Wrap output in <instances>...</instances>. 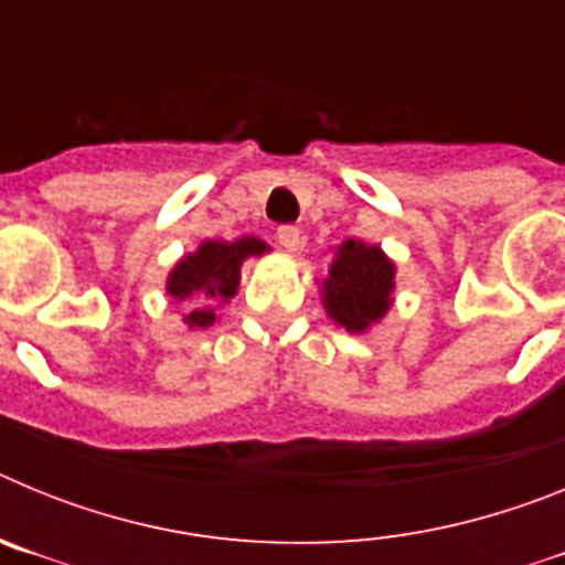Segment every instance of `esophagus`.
Wrapping results in <instances>:
<instances>
[{
  "mask_svg": "<svg viewBox=\"0 0 565 565\" xmlns=\"http://www.w3.org/2000/svg\"><path fill=\"white\" fill-rule=\"evenodd\" d=\"M279 246L288 248V252H297L299 248V228L297 226H279L277 228Z\"/></svg>",
  "mask_w": 565,
  "mask_h": 565,
  "instance_id": "obj_1",
  "label": "esophagus"
}]
</instances>
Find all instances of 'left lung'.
<instances>
[{
    "mask_svg": "<svg viewBox=\"0 0 565 565\" xmlns=\"http://www.w3.org/2000/svg\"><path fill=\"white\" fill-rule=\"evenodd\" d=\"M391 259L379 252V246L344 239L333 259L331 277L326 279L328 313L348 331H364L391 308Z\"/></svg>",
    "mask_w": 565,
    "mask_h": 565,
    "instance_id": "1",
    "label": "left lung"
}]
</instances>
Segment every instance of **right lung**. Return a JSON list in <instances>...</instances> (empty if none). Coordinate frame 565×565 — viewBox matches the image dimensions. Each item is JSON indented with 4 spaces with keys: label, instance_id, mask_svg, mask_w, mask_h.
<instances>
[{
    "label": "right lung",
    "instance_id": "obj_1",
    "mask_svg": "<svg viewBox=\"0 0 565 565\" xmlns=\"http://www.w3.org/2000/svg\"><path fill=\"white\" fill-rule=\"evenodd\" d=\"M266 252V243L257 237H239L237 243H217V239H209L201 248L189 257H183L174 271L169 274L167 291L174 299L201 297L203 306L194 308L192 313H186V322L192 328H209L214 322V302L228 299L237 291L239 279V266L243 259L252 257V254Z\"/></svg>",
    "mask_w": 565,
    "mask_h": 565
}]
</instances>
